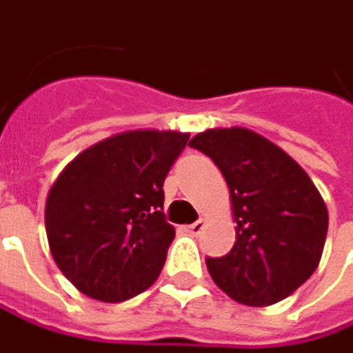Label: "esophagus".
<instances>
[{
	"instance_id": "obj_1",
	"label": "esophagus",
	"mask_w": 353,
	"mask_h": 353,
	"mask_svg": "<svg viewBox=\"0 0 353 353\" xmlns=\"http://www.w3.org/2000/svg\"><path fill=\"white\" fill-rule=\"evenodd\" d=\"M203 228H205V221H203V219H197V221H194V223H190V225H188V232H190V234H194V236H197V234H201V232H203Z\"/></svg>"
}]
</instances>
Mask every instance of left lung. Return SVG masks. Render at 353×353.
Wrapping results in <instances>:
<instances>
[{"label":"left lung","instance_id":"1","mask_svg":"<svg viewBox=\"0 0 353 353\" xmlns=\"http://www.w3.org/2000/svg\"><path fill=\"white\" fill-rule=\"evenodd\" d=\"M190 145L225 177L236 219L230 254L205 258L212 280L254 307L294 294L316 272L327 234V208L314 181L276 143L243 128L208 130Z\"/></svg>","mask_w":353,"mask_h":353}]
</instances>
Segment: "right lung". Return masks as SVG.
Instances as JSON below:
<instances>
[{
    "mask_svg": "<svg viewBox=\"0 0 353 353\" xmlns=\"http://www.w3.org/2000/svg\"><path fill=\"white\" fill-rule=\"evenodd\" d=\"M188 139L156 130L114 135L57 177L46 232L57 268L81 294L114 303L157 280L176 238L163 214V181Z\"/></svg>",
    "mask_w": 353,
    "mask_h": 353,
    "instance_id": "add662e5",
    "label": "right lung"
}]
</instances>
